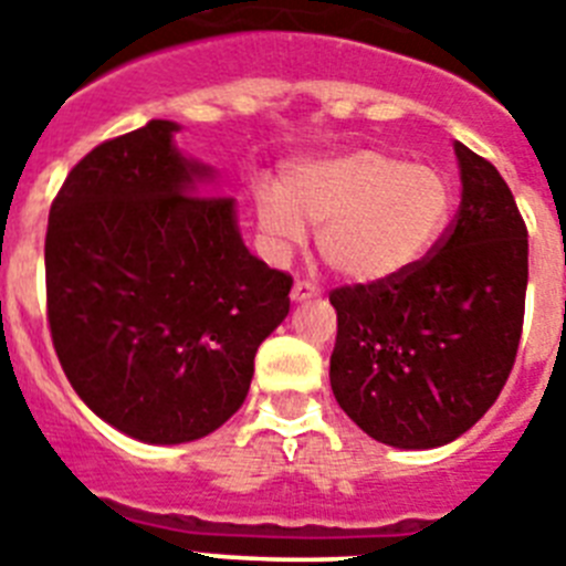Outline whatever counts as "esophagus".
<instances>
[{
  "label": "esophagus",
  "instance_id": "1",
  "mask_svg": "<svg viewBox=\"0 0 566 566\" xmlns=\"http://www.w3.org/2000/svg\"><path fill=\"white\" fill-rule=\"evenodd\" d=\"M317 294H319V289H317V283H312V280H297L292 289L294 303H300V300H312V297H317Z\"/></svg>",
  "mask_w": 566,
  "mask_h": 566
}]
</instances>
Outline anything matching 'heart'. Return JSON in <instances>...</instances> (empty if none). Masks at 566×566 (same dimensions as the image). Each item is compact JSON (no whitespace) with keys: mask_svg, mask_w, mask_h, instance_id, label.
<instances>
[{"mask_svg":"<svg viewBox=\"0 0 566 566\" xmlns=\"http://www.w3.org/2000/svg\"><path fill=\"white\" fill-rule=\"evenodd\" d=\"M254 214L277 254L300 247L308 223L334 272L377 283L437 243L451 214V187L439 169L359 149L286 169L280 189L254 192Z\"/></svg>","mask_w":566,"mask_h":566,"instance_id":"b5f03b06","label":"heart"}]
</instances>
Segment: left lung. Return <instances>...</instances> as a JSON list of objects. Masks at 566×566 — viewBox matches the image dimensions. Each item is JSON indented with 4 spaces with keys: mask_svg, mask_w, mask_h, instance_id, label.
<instances>
[{
    "mask_svg": "<svg viewBox=\"0 0 566 566\" xmlns=\"http://www.w3.org/2000/svg\"><path fill=\"white\" fill-rule=\"evenodd\" d=\"M462 203L405 272L328 294L337 312L332 391L377 442H453L496 402L516 363L527 292V227L482 155L457 142Z\"/></svg>",
    "mask_w": 566,
    "mask_h": 566,
    "instance_id": "8db88e82",
    "label": "left lung"
}]
</instances>
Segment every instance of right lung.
Wrapping results in <instances>:
<instances>
[{
	"label": "right lung",
	"instance_id": "obj_1",
	"mask_svg": "<svg viewBox=\"0 0 566 566\" xmlns=\"http://www.w3.org/2000/svg\"><path fill=\"white\" fill-rule=\"evenodd\" d=\"M178 124L109 138L70 169L44 238L48 323L73 391L127 437L181 444L249 394L292 277L240 240L234 198L172 144Z\"/></svg>",
	"mask_w": 566,
	"mask_h": 566
}]
</instances>
